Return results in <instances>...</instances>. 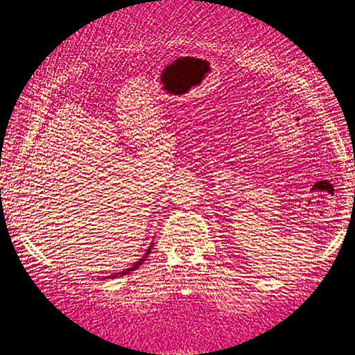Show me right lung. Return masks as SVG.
Segmentation results:
<instances>
[{"instance_id":"obj_1","label":"right lung","mask_w":355,"mask_h":355,"mask_svg":"<svg viewBox=\"0 0 355 355\" xmlns=\"http://www.w3.org/2000/svg\"><path fill=\"white\" fill-rule=\"evenodd\" d=\"M153 244H154V243H151V246H149V249H148V251H146V252H144V256H143L141 259H139V261H138V262H135L132 267H130V268H125V270H123V272H121V273H117V275H127V273H130V272H133V270H137V268H138L139 266H141V263H143L144 261H146V257L149 256V254H151V248H153ZM117 275H112V278H116Z\"/></svg>"}]
</instances>
